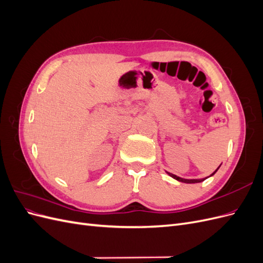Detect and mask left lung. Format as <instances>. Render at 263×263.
<instances>
[{
    "instance_id": "left-lung-1",
    "label": "left lung",
    "mask_w": 263,
    "mask_h": 263,
    "mask_svg": "<svg viewBox=\"0 0 263 263\" xmlns=\"http://www.w3.org/2000/svg\"><path fill=\"white\" fill-rule=\"evenodd\" d=\"M220 166V165H219ZM219 166L218 168L215 170L210 177H212V176H214L215 173L217 172V170L219 169ZM166 173L169 174V176L171 177V178H173V179H176V180H178L179 182H183V183H200V182H202V181H204V180H206L208 178H210V177H208V178H204V179H183V178H180V177H178V176H176V174H172V173H170V172H168V171H165Z\"/></svg>"
}]
</instances>
